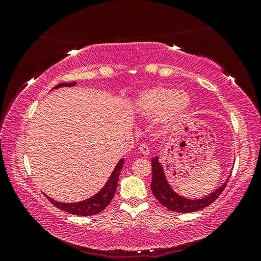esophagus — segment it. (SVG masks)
Here are the masks:
<instances>
[{"label":"esophagus","instance_id":"34e87169","mask_svg":"<svg viewBox=\"0 0 261 261\" xmlns=\"http://www.w3.org/2000/svg\"><path fill=\"white\" fill-rule=\"evenodd\" d=\"M139 151L141 152V153H144V154H148L149 153V147L146 145V144H141L140 146H139Z\"/></svg>","mask_w":261,"mask_h":261}]
</instances>
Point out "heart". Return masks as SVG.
<instances>
[{"label":"heart","instance_id":"heart-1","mask_svg":"<svg viewBox=\"0 0 261 261\" xmlns=\"http://www.w3.org/2000/svg\"><path fill=\"white\" fill-rule=\"evenodd\" d=\"M191 106V99L184 91L158 86L141 93L138 100V110L144 116L158 117L163 114L167 122L175 121L183 116Z\"/></svg>","mask_w":261,"mask_h":261}]
</instances>
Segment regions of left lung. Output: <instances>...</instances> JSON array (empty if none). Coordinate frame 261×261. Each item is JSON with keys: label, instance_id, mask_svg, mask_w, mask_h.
<instances>
[{"label": "left lung", "instance_id": "8db88e82", "mask_svg": "<svg viewBox=\"0 0 261 261\" xmlns=\"http://www.w3.org/2000/svg\"><path fill=\"white\" fill-rule=\"evenodd\" d=\"M152 167V181H151V191L154 195L155 198L159 200V202L168 208L171 211L179 212V213H189L195 212L206 208L213 201H216L218 197L222 194L226 183L222 186H220L216 192H213L209 196L204 197L201 199L192 200L186 199L184 197L177 195L173 189L170 187L169 183L165 179L163 169L161 164L158 161V156L152 158L151 161Z\"/></svg>", "mask_w": 261, "mask_h": 261}]
</instances>
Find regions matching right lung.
Instances as JSON below:
<instances>
[{
    "label": "right lung",
    "mask_w": 261,
    "mask_h": 261,
    "mask_svg": "<svg viewBox=\"0 0 261 261\" xmlns=\"http://www.w3.org/2000/svg\"><path fill=\"white\" fill-rule=\"evenodd\" d=\"M75 85H76L75 82L61 83L57 86H54L53 89L60 88V87H70V86H75ZM123 163H124V160L123 159L120 160V162L117 163L114 171L112 172L111 176H110V178L108 179L107 184L103 186V188H102L98 194H96L89 199H86V200L80 201V202H74V203H65V202L55 201L48 196H46V198H48L49 201L52 204H54L55 207H58L59 209H62L63 211L72 213V215L83 216V217L97 215V213L101 212L102 210H105L106 207H108V204L113 199V196L116 192V187H117L118 175H120V171L123 168Z\"/></svg>",
    "instance_id": "right-lung-1"
}]
</instances>
